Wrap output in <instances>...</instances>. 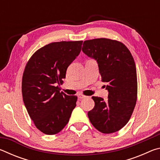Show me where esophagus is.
<instances>
[{"instance_id": "34e87169", "label": "esophagus", "mask_w": 160, "mask_h": 160, "mask_svg": "<svg viewBox=\"0 0 160 160\" xmlns=\"http://www.w3.org/2000/svg\"><path fill=\"white\" fill-rule=\"evenodd\" d=\"M78 99H85L86 96L82 95V94H79V95L78 96Z\"/></svg>"}]
</instances>
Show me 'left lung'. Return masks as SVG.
<instances>
[{
	"label": "left lung",
	"instance_id": "obj_1",
	"mask_svg": "<svg viewBox=\"0 0 160 160\" xmlns=\"http://www.w3.org/2000/svg\"><path fill=\"white\" fill-rule=\"evenodd\" d=\"M82 50L96 60L102 81L109 92L106 102L92 97L94 107L88 115L94 128L112 133L128 122L137 101L136 67L131 52L123 43L106 38L87 40Z\"/></svg>",
	"mask_w": 160,
	"mask_h": 160
}]
</instances>
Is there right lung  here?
I'll return each instance as SVG.
<instances>
[{
    "label": "right lung",
    "mask_w": 160,
    "mask_h": 160,
    "mask_svg": "<svg viewBox=\"0 0 160 160\" xmlns=\"http://www.w3.org/2000/svg\"><path fill=\"white\" fill-rule=\"evenodd\" d=\"M82 44V41L51 43L37 50L26 65L22 82L23 102L34 125L45 134L60 132L76 106L77 96L60 92L59 86Z\"/></svg>",
    "instance_id": "1"
}]
</instances>
